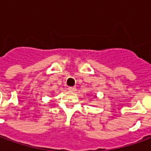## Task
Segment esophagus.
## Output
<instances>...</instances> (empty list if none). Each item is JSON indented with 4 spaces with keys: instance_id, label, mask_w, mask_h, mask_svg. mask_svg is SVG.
Here are the masks:
<instances>
[{
    "instance_id": "obj_1",
    "label": "esophagus",
    "mask_w": 151,
    "mask_h": 151,
    "mask_svg": "<svg viewBox=\"0 0 151 151\" xmlns=\"http://www.w3.org/2000/svg\"><path fill=\"white\" fill-rule=\"evenodd\" d=\"M68 90H69V91L74 92L76 91V87H73V86H70V87H69V88H68Z\"/></svg>"
}]
</instances>
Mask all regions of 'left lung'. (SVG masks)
<instances>
[{"label": "left lung", "instance_id": "1", "mask_svg": "<svg viewBox=\"0 0 151 151\" xmlns=\"http://www.w3.org/2000/svg\"><path fill=\"white\" fill-rule=\"evenodd\" d=\"M94 97H95V98H96V95H95V96H94Z\"/></svg>", "mask_w": 151, "mask_h": 151}]
</instances>
